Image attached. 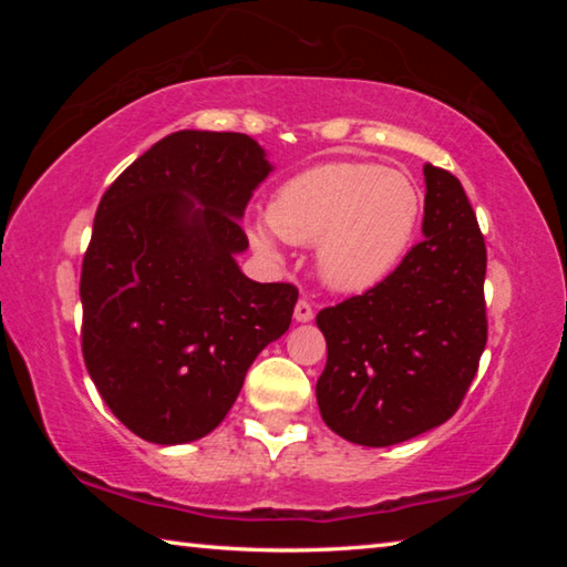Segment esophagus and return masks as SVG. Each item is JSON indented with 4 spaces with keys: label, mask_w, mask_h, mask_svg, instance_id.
Here are the masks:
<instances>
[{
    "label": "esophagus",
    "mask_w": 567,
    "mask_h": 567,
    "mask_svg": "<svg viewBox=\"0 0 567 567\" xmlns=\"http://www.w3.org/2000/svg\"><path fill=\"white\" fill-rule=\"evenodd\" d=\"M315 318V312H312V305L307 302V300H300L295 305V320L297 322H310Z\"/></svg>",
    "instance_id": "1"
}]
</instances>
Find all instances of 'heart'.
I'll use <instances>...</instances> for the list:
<instances>
[{"label": "heart", "mask_w": 567, "mask_h": 567, "mask_svg": "<svg viewBox=\"0 0 567 567\" xmlns=\"http://www.w3.org/2000/svg\"><path fill=\"white\" fill-rule=\"evenodd\" d=\"M422 197L408 175L372 162H324L275 189L267 217L247 219L255 252L282 260V239L315 243V267L332 292L372 290L415 239Z\"/></svg>", "instance_id": "heart-1"}]
</instances>
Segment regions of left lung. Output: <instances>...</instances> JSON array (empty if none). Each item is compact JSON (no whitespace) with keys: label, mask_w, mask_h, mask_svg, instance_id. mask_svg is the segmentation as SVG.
<instances>
[{"label":"left lung","mask_w":567,"mask_h":567,"mask_svg":"<svg viewBox=\"0 0 567 567\" xmlns=\"http://www.w3.org/2000/svg\"><path fill=\"white\" fill-rule=\"evenodd\" d=\"M425 239L364 295L318 315L320 415L354 445L405 443L455 415L485 350V239L460 179L425 165Z\"/></svg>","instance_id":"8db88e82"}]
</instances>
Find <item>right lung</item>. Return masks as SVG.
I'll return each mask as SVG.
<instances>
[{"label": "right lung", "instance_id": "add662e5", "mask_svg": "<svg viewBox=\"0 0 567 567\" xmlns=\"http://www.w3.org/2000/svg\"><path fill=\"white\" fill-rule=\"evenodd\" d=\"M272 162L239 132L179 130L114 179L82 262V352L122 425L155 445L213 433L297 290L239 270V227Z\"/></svg>", "mask_w": 567, "mask_h": 567}]
</instances>
